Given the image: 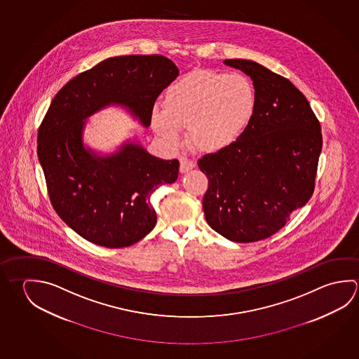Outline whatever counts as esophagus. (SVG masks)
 <instances>
[{
	"mask_svg": "<svg viewBox=\"0 0 359 359\" xmlns=\"http://www.w3.org/2000/svg\"><path fill=\"white\" fill-rule=\"evenodd\" d=\"M195 163L193 160H190L188 158H180V171H182V174H185V172H188V171L191 170V169H194Z\"/></svg>",
	"mask_w": 359,
	"mask_h": 359,
	"instance_id": "34e87169",
	"label": "esophagus"
}]
</instances>
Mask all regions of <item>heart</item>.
I'll use <instances>...</instances> for the list:
<instances>
[{
    "mask_svg": "<svg viewBox=\"0 0 359 359\" xmlns=\"http://www.w3.org/2000/svg\"><path fill=\"white\" fill-rule=\"evenodd\" d=\"M255 109L256 93L247 76L195 72L165 92L163 111H154L152 126L171 145L179 144L180 128L188 127L198 150L220 151L245 133Z\"/></svg>",
    "mask_w": 359,
    "mask_h": 359,
    "instance_id": "obj_1",
    "label": "heart"
}]
</instances>
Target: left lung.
I'll list each match as a JSON object with an SVG mask.
<instances>
[{
  "label": "left lung",
  "mask_w": 359,
  "mask_h": 359,
  "mask_svg": "<svg viewBox=\"0 0 359 359\" xmlns=\"http://www.w3.org/2000/svg\"><path fill=\"white\" fill-rule=\"evenodd\" d=\"M224 64L251 76L256 109L233 145L199 158L208 177L203 209L215 232L250 243L280 231L311 198L323 137L308 100L289 79L252 60Z\"/></svg>",
  "instance_id": "8db88e82"
}]
</instances>
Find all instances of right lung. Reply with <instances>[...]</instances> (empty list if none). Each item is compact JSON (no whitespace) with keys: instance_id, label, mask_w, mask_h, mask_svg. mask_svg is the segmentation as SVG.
Returning <instances> with one entry per match:
<instances>
[{"instance_id":"obj_1","label":"right lung","mask_w":359,"mask_h":359,"mask_svg":"<svg viewBox=\"0 0 359 359\" xmlns=\"http://www.w3.org/2000/svg\"><path fill=\"white\" fill-rule=\"evenodd\" d=\"M179 76L163 55L109 57L57 92L39 127L38 156L51 205L83 238L108 248L128 247L156 224L151 194L175 182L179 161L155 158L135 142L100 158L83 145L87 117L122 104L144 126L160 93Z\"/></svg>"}]
</instances>
